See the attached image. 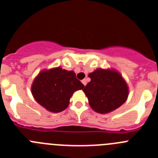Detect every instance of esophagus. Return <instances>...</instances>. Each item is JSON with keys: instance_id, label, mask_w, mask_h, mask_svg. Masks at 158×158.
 I'll return each mask as SVG.
<instances>
[{"instance_id": "esophagus-1", "label": "esophagus", "mask_w": 158, "mask_h": 158, "mask_svg": "<svg viewBox=\"0 0 158 158\" xmlns=\"http://www.w3.org/2000/svg\"><path fill=\"white\" fill-rule=\"evenodd\" d=\"M81 82H82V84H83V85H85H85H86V84H87V82H86L85 79H84V80H82Z\"/></svg>"}]
</instances>
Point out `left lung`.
Masks as SVG:
<instances>
[{"mask_svg": "<svg viewBox=\"0 0 158 158\" xmlns=\"http://www.w3.org/2000/svg\"><path fill=\"white\" fill-rule=\"evenodd\" d=\"M90 82L83 89L90 107L106 114L117 109L127 100L129 88L122 75L113 69H96L90 73Z\"/></svg>", "mask_w": 158, "mask_h": 158, "instance_id": "left-lung-1", "label": "left lung"}]
</instances>
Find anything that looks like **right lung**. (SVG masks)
<instances>
[{
  "label": "right lung",
  "mask_w": 158,
  "mask_h": 158,
  "mask_svg": "<svg viewBox=\"0 0 158 158\" xmlns=\"http://www.w3.org/2000/svg\"><path fill=\"white\" fill-rule=\"evenodd\" d=\"M84 87L73 71L58 66L40 72L31 85V94L47 111L58 113L68 107L73 93Z\"/></svg>",
  "instance_id": "add662e5"
}]
</instances>
